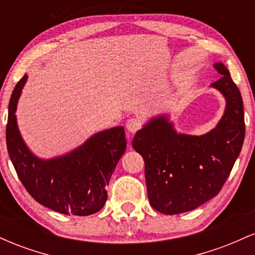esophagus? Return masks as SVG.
<instances>
[{"label": "esophagus", "mask_w": 255, "mask_h": 255, "mask_svg": "<svg viewBox=\"0 0 255 255\" xmlns=\"http://www.w3.org/2000/svg\"><path fill=\"white\" fill-rule=\"evenodd\" d=\"M140 127H141V124H140L139 120L135 118L129 119L127 121V124H126V129H127L131 134H134L136 130H139Z\"/></svg>", "instance_id": "obj_1"}]
</instances>
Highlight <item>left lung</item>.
I'll return each instance as SVG.
<instances>
[{"label":"left lung","instance_id":"8db88e82","mask_svg":"<svg viewBox=\"0 0 255 255\" xmlns=\"http://www.w3.org/2000/svg\"><path fill=\"white\" fill-rule=\"evenodd\" d=\"M210 85L225 99L223 116L201 135L180 133L169 114L152 116L134 136L133 148L145 162L151 206L165 215L192 211L218 194L238 159L245 140L241 93L224 63Z\"/></svg>","mask_w":255,"mask_h":255}]
</instances>
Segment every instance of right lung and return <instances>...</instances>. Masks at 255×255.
I'll use <instances>...</instances> for the list:
<instances>
[{
	"label": "right lung",
	"mask_w": 255,
	"mask_h": 255,
	"mask_svg": "<svg viewBox=\"0 0 255 255\" xmlns=\"http://www.w3.org/2000/svg\"><path fill=\"white\" fill-rule=\"evenodd\" d=\"M27 75L16 84L8 108L5 129L7 150L26 191L43 206L63 215L90 216L107 201V187L126 151L125 127L92 134L67 153L40 158L22 139L16 121V108Z\"/></svg>",
	"instance_id": "obj_1"
}]
</instances>
